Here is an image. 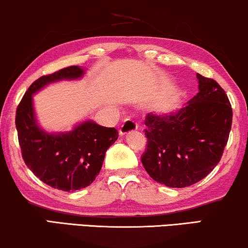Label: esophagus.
<instances>
[{
	"instance_id": "obj_1",
	"label": "esophagus",
	"mask_w": 248,
	"mask_h": 248,
	"mask_svg": "<svg viewBox=\"0 0 248 248\" xmlns=\"http://www.w3.org/2000/svg\"><path fill=\"white\" fill-rule=\"evenodd\" d=\"M137 128H138V124H136L135 121L127 119L124 121L123 124L120 125L119 132H120V135L124 136V135H127V134H129V132H131L134 130H137Z\"/></svg>"
}]
</instances>
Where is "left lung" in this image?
Here are the masks:
<instances>
[{"instance_id":"obj_1","label":"left lung","mask_w":248,"mask_h":248,"mask_svg":"<svg viewBox=\"0 0 248 248\" xmlns=\"http://www.w3.org/2000/svg\"><path fill=\"white\" fill-rule=\"evenodd\" d=\"M199 92L177 112L145 119L147 144L141 163L153 180L186 187L204 179L220 162L232 123V109L215 79L197 74Z\"/></svg>"}]
</instances>
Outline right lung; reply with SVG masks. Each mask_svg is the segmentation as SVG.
I'll list each match as a JSON object with an SVG mask.
<instances>
[{"mask_svg":"<svg viewBox=\"0 0 248 248\" xmlns=\"http://www.w3.org/2000/svg\"><path fill=\"white\" fill-rule=\"evenodd\" d=\"M84 69L69 66L34 81L16 108V127L26 165L40 181L54 189L73 191L89 186L102 167L107 149L118 139L116 128L93 121L79 124L69 132L48 134L38 127L32 95L61 79L82 78Z\"/></svg>","mask_w":248,"mask_h":248,"instance_id":"obj_1","label":"right lung"}]
</instances>
